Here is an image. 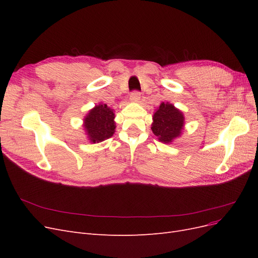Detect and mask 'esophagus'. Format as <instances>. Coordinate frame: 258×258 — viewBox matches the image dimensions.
Returning a JSON list of instances; mask_svg holds the SVG:
<instances>
[{
	"label": "esophagus",
	"mask_w": 258,
	"mask_h": 258,
	"mask_svg": "<svg viewBox=\"0 0 258 258\" xmlns=\"http://www.w3.org/2000/svg\"><path fill=\"white\" fill-rule=\"evenodd\" d=\"M140 100H141V93H140V92L134 91L130 95V101H131V102H139Z\"/></svg>",
	"instance_id": "obj_1"
}]
</instances>
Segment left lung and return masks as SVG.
Segmentation results:
<instances>
[{"label": "left lung", "mask_w": 258, "mask_h": 258, "mask_svg": "<svg viewBox=\"0 0 258 258\" xmlns=\"http://www.w3.org/2000/svg\"><path fill=\"white\" fill-rule=\"evenodd\" d=\"M185 117L173 104L161 102L153 115L152 131L160 142L171 144L183 134Z\"/></svg>", "instance_id": "1"}]
</instances>
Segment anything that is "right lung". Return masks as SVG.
<instances>
[{
  "label": "right lung",
  "instance_id": "1",
  "mask_svg": "<svg viewBox=\"0 0 258 258\" xmlns=\"http://www.w3.org/2000/svg\"><path fill=\"white\" fill-rule=\"evenodd\" d=\"M114 119V110L102 102L89 110L83 119L85 135L89 142L96 144L112 138L116 129Z\"/></svg>",
  "mask_w": 258,
  "mask_h": 258
}]
</instances>
